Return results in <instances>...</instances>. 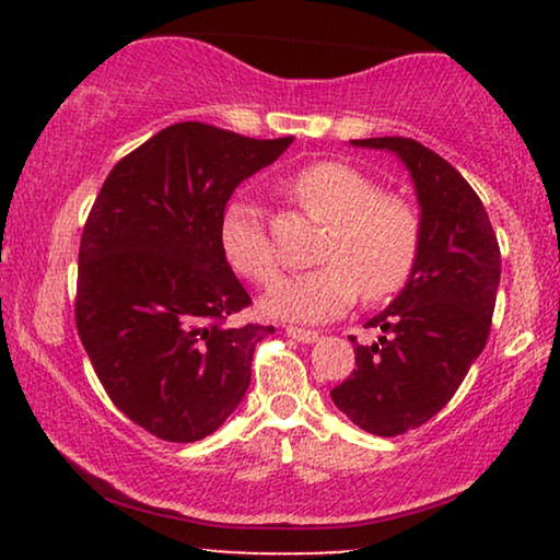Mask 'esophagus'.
Masks as SVG:
<instances>
[{
  "instance_id": "1",
  "label": "esophagus",
  "mask_w": 560,
  "mask_h": 560,
  "mask_svg": "<svg viewBox=\"0 0 560 560\" xmlns=\"http://www.w3.org/2000/svg\"><path fill=\"white\" fill-rule=\"evenodd\" d=\"M285 334L290 336V339L301 341V343H313L318 339V331H311V328H298V326H288Z\"/></svg>"
}]
</instances>
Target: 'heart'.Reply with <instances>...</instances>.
<instances>
[{"mask_svg":"<svg viewBox=\"0 0 560 560\" xmlns=\"http://www.w3.org/2000/svg\"><path fill=\"white\" fill-rule=\"evenodd\" d=\"M288 190L313 219L328 224L311 272L285 275L265 295V311L288 320H328L362 293L380 303L405 288L420 252V213L405 196L382 194L372 175L354 165L324 160L303 167ZM226 262L242 278L267 285L280 270L262 211L247 201L226 206L219 226Z\"/></svg>","mask_w":560,"mask_h":560,"instance_id":"1","label":"heart"}]
</instances>
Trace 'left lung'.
I'll list each match as a JSON object with an SVG mask.
<instances>
[{"label": "left lung", "mask_w": 560, "mask_h": 560, "mask_svg": "<svg viewBox=\"0 0 560 560\" xmlns=\"http://www.w3.org/2000/svg\"><path fill=\"white\" fill-rule=\"evenodd\" d=\"M397 152L416 180L420 252L408 285L354 341L357 370L331 389L351 423L374 435H400L431 420L456 395L492 328L500 285V244L479 196L448 160L410 137L351 140Z\"/></svg>", "instance_id": "left-lung-1"}]
</instances>
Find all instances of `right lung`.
Masks as SVG:
<instances>
[{
	"mask_svg": "<svg viewBox=\"0 0 560 560\" xmlns=\"http://www.w3.org/2000/svg\"><path fill=\"white\" fill-rule=\"evenodd\" d=\"M290 142L178 121L121 158L91 206L75 328L109 400L160 441L217 431L247 393L255 347L275 334L229 324L252 298L219 226L236 186Z\"/></svg>",
	"mask_w": 560,
	"mask_h": 560,
	"instance_id": "right-lung-1",
	"label": "right lung"
}]
</instances>
